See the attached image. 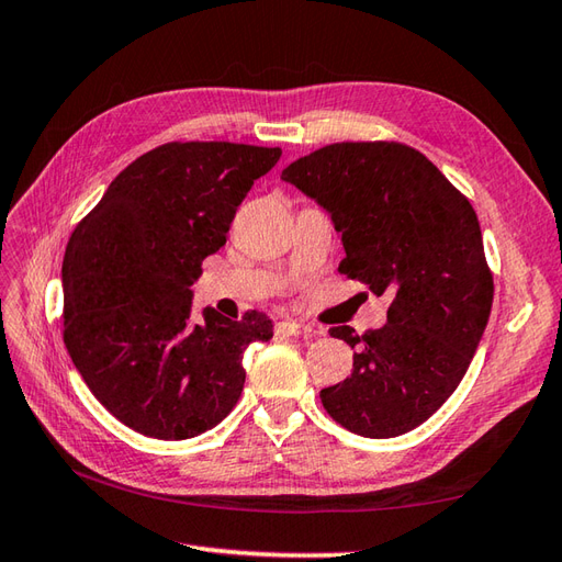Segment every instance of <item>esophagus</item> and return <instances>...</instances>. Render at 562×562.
Returning a JSON list of instances; mask_svg holds the SVG:
<instances>
[{
	"label": "esophagus",
	"mask_w": 562,
	"mask_h": 562,
	"mask_svg": "<svg viewBox=\"0 0 562 562\" xmlns=\"http://www.w3.org/2000/svg\"><path fill=\"white\" fill-rule=\"evenodd\" d=\"M278 333L292 335V337H313V335H316V330H313L311 325L299 323V321H282V323H278Z\"/></svg>",
	"instance_id": "34e87169"
}]
</instances>
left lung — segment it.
Here are the masks:
<instances>
[{"instance_id": "obj_1", "label": "left lung", "mask_w": 562, "mask_h": 562, "mask_svg": "<svg viewBox=\"0 0 562 562\" xmlns=\"http://www.w3.org/2000/svg\"><path fill=\"white\" fill-rule=\"evenodd\" d=\"M342 232L340 272L390 294L387 323L357 335L355 369L321 402L351 434L393 438L424 424L460 385L493 304L479 217L424 153L397 140H342L282 169Z\"/></svg>"}]
</instances>
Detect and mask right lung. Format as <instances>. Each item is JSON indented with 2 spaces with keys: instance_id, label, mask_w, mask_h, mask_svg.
I'll use <instances>...</instances> for the list:
<instances>
[{
  "instance_id": "obj_1",
  "label": "right lung",
  "mask_w": 562,
  "mask_h": 562,
  "mask_svg": "<svg viewBox=\"0 0 562 562\" xmlns=\"http://www.w3.org/2000/svg\"><path fill=\"white\" fill-rule=\"evenodd\" d=\"M282 150L172 140L140 155L78 222L61 266L64 345L90 393L124 426L184 440L217 426L244 390V351L268 342L260 311L203 308L193 280L225 246L237 207Z\"/></svg>"
}]
</instances>
